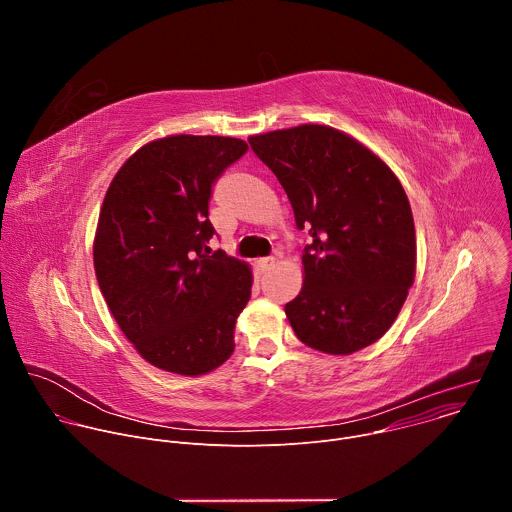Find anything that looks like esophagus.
Masks as SVG:
<instances>
[{
	"instance_id": "34e87169",
	"label": "esophagus",
	"mask_w": 512,
	"mask_h": 512,
	"mask_svg": "<svg viewBox=\"0 0 512 512\" xmlns=\"http://www.w3.org/2000/svg\"><path fill=\"white\" fill-rule=\"evenodd\" d=\"M275 267V259L273 257H263V259H257V269L261 271V273H267L269 269H273Z\"/></svg>"
}]
</instances>
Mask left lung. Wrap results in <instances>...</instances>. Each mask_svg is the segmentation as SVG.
Listing matches in <instances>:
<instances>
[{"label":"left lung","instance_id":"obj_1","mask_svg":"<svg viewBox=\"0 0 512 512\" xmlns=\"http://www.w3.org/2000/svg\"><path fill=\"white\" fill-rule=\"evenodd\" d=\"M249 143L283 186L296 227L312 235L302 291L285 304L291 328L326 354L371 346L393 326L415 279V225L399 178L330 125L275 129Z\"/></svg>","mask_w":512,"mask_h":512}]
</instances>
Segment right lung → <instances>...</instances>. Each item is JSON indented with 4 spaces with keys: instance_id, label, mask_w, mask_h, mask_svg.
Here are the masks:
<instances>
[{
    "instance_id": "obj_1",
    "label": "right lung",
    "mask_w": 512,
    "mask_h": 512,
    "mask_svg": "<svg viewBox=\"0 0 512 512\" xmlns=\"http://www.w3.org/2000/svg\"><path fill=\"white\" fill-rule=\"evenodd\" d=\"M247 148L237 137L166 135L141 145L107 188L93 241L97 281L125 338L160 371L200 377L235 350L253 271L206 245L208 200Z\"/></svg>"
}]
</instances>
